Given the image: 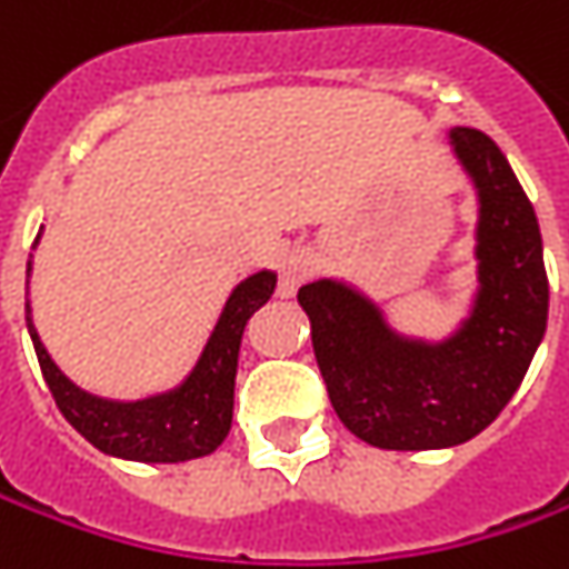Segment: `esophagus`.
I'll list each match as a JSON object with an SVG mask.
<instances>
[{"instance_id":"1","label":"esophagus","mask_w":569,"mask_h":569,"mask_svg":"<svg viewBox=\"0 0 569 569\" xmlns=\"http://www.w3.org/2000/svg\"><path fill=\"white\" fill-rule=\"evenodd\" d=\"M317 262H313V252L297 247L284 259H281V269H278V297H295V291L313 274Z\"/></svg>"}]
</instances>
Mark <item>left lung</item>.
Instances as JSON below:
<instances>
[{"mask_svg":"<svg viewBox=\"0 0 569 569\" xmlns=\"http://www.w3.org/2000/svg\"><path fill=\"white\" fill-rule=\"evenodd\" d=\"M449 142L478 189V297L456 336L405 339L341 281L297 291L332 408L370 447L443 449L478 437L513 399L548 326L536 208L493 139L459 126Z\"/></svg>","mask_w":569,"mask_h":569,"instance_id":"8db88e82","label":"left lung"}]
</instances>
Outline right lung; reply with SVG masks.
<instances>
[{
    "label": "right lung",
    "instance_id": "1",
    "mask_svg": "<svg viewBox=\"0 0 569 569\" xmlns=\"http://www.w3.org/2000/svg\"><path fill=\"white\" fill-rule=\"evenodd\" d=\"M28 274H31V262H28ZM272 291V272H256L243 284H237L202 358L183 386L142 402H107L66 380L62 370L50 361L43 341L37 339L28 303L24 310H28L33 351L43 370V380L53 392L56 408L88 443H94L107 456H120L132 462H187L208 456L224 443L233 418V380H237V355H240L243 329L252 313L269 303Z\"/></svg>",
    "mask_w": 569,
    "mask_h": 569
}]
</instances>
